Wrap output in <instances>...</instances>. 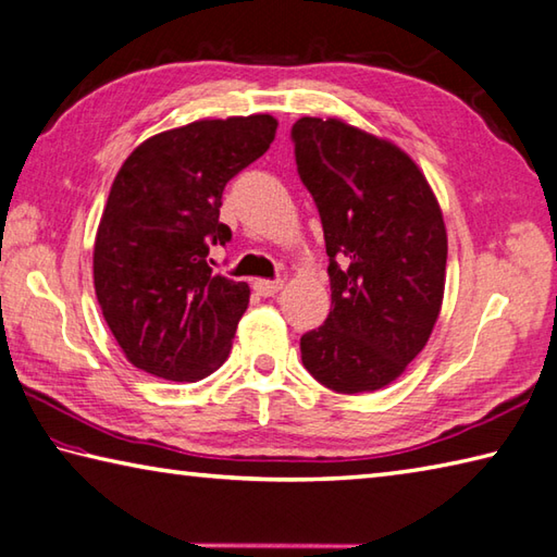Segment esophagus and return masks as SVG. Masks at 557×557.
I'll use <instances>...</instances> for the list:
<instances>
[{
    "mask_svg": "<svg viewBox=\"0 0 557 557\" xmlns=\"http://www.w3.org/2000/svg\"><path fill=\"white\" fill-rule=\"evenodd\" d=\"M253 289L260 294V297H272L282 289V280H256Z\"/></svg>",
    "mask_w": 557,
    "mask_h": 557,
    "instance_id": "34e87169",
    "label": "esophagus"
}]
</instances>
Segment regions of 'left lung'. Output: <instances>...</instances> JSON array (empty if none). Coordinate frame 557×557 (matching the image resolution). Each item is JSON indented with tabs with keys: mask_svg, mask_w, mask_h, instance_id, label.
Listing matches in <instances>:
<instances>
[{
	"mask_svg": "<svg viewBox=\"0 0 557 557\" xmlns=\"http://www.w3.org/2000/svg\"><path fill=\"white\" fill-rule=\"evenodd\" d=\"M292 139L331 260V313L301 335V362L337 394H372L406 372L440 319V202L406 151L341 117H299Z\"/></svg>",
	"mask_w": 557,
	"mask_h": 557,
	"instance_id": "8db88e82",
	"label": "left lung"
}]
</instances>
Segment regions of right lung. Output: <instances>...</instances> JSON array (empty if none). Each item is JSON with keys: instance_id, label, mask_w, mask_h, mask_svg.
<instances>
[{"instance_id": "obj_1", "label": "right lung", "mask_w": 557, "mask_h": 557, "mask_svg": "<svg viewBox=\"0 0 557 557\" xmlns=\"http://www.w3.org/2000/svg\"><path fill=\"white\" fill-rule=\"evenodd\" d=\"M268 113L195 120L141 141L111 185L94 244L98 307L127 362L169 381H200L224 364L248 307L246 282L212 275L226 244L224 185L263 157Z\"/></svg>"}]
</instances>
